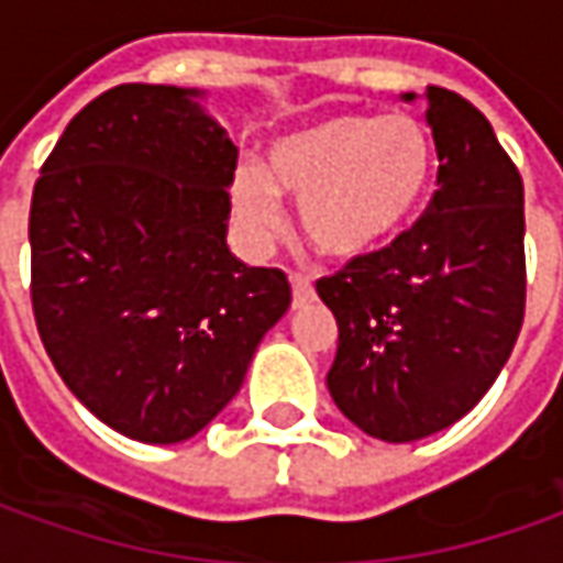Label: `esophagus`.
Here are the masks:
<instances>
[{"label":"esophagus","mask_w":563,"mask_h":563,"mask_svg":"<svg viewBox=\"0 0 563 563\" xmlns=\"http://www.w3.org/2000/svg\"><path fill=\"white\" fill-rule=\"evenodd\" d=\"M290 290H294V309L316 300V288L309 285V278H303V275H290Z\"/></svg>","instance_id":"34e87169"}]
</instances>
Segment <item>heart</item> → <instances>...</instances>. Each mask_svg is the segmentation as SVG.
I'll return each mask as SVG.
<instances>
[{
	"mask_svg": "<svg viewBox=\"0 0 563 563\" xmlns=\"http://www.w3.org/2000/svg\"><path fill=\"white\" fill-rule=\"evenodd\" d=\"M432 131L407 112H340L269 146L266 170L232 180V214L244 239L266 247L285 227V199L300 205L306 242L331 260H362L398 242L432 196Z\"/></svg>",
	"mask_w": 563,
	"mask_h": 563,
	"instance_id": "b5f03b06",
	"label": "heart"
}]
</instances>
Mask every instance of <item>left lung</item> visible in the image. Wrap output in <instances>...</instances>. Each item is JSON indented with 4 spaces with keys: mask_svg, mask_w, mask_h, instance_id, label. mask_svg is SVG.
<instances>
[{
    "mask_svg": "<svg viewBox=\"0 0 563 563\" xmlns=\"http://www.w3.org/2000/svg\"><path fill=\"white\" fill-rule=\"evenodd\" d=\"M426 122L441 162L426 214L316 285L340 331L328 371L333 405L389 444L463 420L509 362L525 321L521 174L466 97L432 85Z\"/></svg>",
    "mask_w": 563,
    "mask_h": 563,
    "instance_id": "8db88e82",
    "label": "left lung"
}]
</instances>
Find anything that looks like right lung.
Instances as JSON below:
<instances>
[{
	"label": "right lung",
	"mask_w": 563,
	"mask_h": 563,
	"mask_svg": "<svg viewBox=\"0 0 563 563\" xmlns=\"http://www.w3.org/2000/svg\"><path fill=\"white\" fill-rule=\"evenodd\" d=\"M201 100L177 85L95 97L30 205L45 352L97 420L143 444L214 420L290 306L282 269L247 266L227 244L239 150Z\"/></svg>",
	"instance_id": "obj_1"
}]
</instances>
